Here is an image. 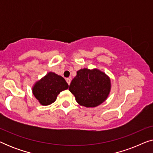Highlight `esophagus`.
<instances>
[{
  "label": "esophagus",
  "instance_id": "obj_1",
  "mask_svg": "<svg viewBox=\"0 0 153 153\" xmlns=\"http://www.w3.org/2000/svg\"><path fill=\"white\" fill-rule=\"evenodd\" d=\"M66 81H67V82H68V85H70V82H71V79L70 78H68V79H66Z\"/></svg>",
  "mask_w": 153,
  "mask_h": 153
}]
</instances>
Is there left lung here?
Masks as SVG:
<instances>
[{
  "mask_svg": "<svg viewBox=\"0 0 153 153\" xmlns=\"http://www.w3.org/2000/svg\"><path fill=\"white\" fill-rule=\"evenodd\" d=\"M111 89L110 77L97 68L77 71L69 88L77 103L87 108L96 107L106 101Z\"/></svg>",
  "mask_w": 153,
  "mask_h": 153,
  "instance_id": "obj_1",
  "label": "left lung"
}]
</instances>
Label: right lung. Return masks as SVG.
I'll list each match as a JSON object with an SVG mask.
<instances>
[{
  "mask_svg": "<svg viewBox=\"0 0 153 153\" xmlns=\"http://www.w3.org/2000/svg\"><path fill=\"white\" fill-rule=\"evenodd\" d=\"M69 85L63 77L49 72L45 76L35 81L32 87L33 95L42 106L53 103L58 94L68 88Z\"/></svg>",
  "mask_w": 153,
  "mask_h": 153,
  "instance_id": "obj_1",
  "label": "right lung"
}]
</instances>
